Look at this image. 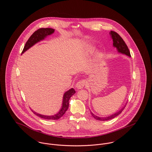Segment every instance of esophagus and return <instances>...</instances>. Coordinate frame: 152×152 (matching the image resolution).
Here are the masks:
<instances>
[{"instance_id":"34e87169","label":"esophagus","mask_w":152,"mask_h":152,"mask_svg":"<svg viewBox=\"0 0 152 152\" xmlns=\"http://www.w3.org/2000/svg\"><path fill=\"white\" fill-rule=\"evenodd\" d=\"M86 80H80V81H78L77 84H76V88L78 89H82L84 87H85V85H86Z\"/></svg>"}]
</instances>
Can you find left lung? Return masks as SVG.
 Returning a JSON list of instances; mask_svg holds the SVG:
<instances>
[{
    "instance_id": "left-lung-1",
    "label": "left lung",
    "mask_w": 152,
    "mask_h": 152,
    "mask_svg": "<svg viewBox=\"0 0 152 152\" xmlns=\"http://www.w3.org/2000/svg\"><path fill=\"white\" fill-rule=\"evenodd\" d=\"M111 37L113 40V45L115 47H116L119 53H121L122 54H126V56L131 57L130 56V51L129 50L127 46V45L125 43V42L124 41V40L122 39V38L115 31H110V32L109 33ZM126 107V105L125 107H124V108L121 109L120 110H119L118 112H116L115 113L109 116L108 117H99L97 116L96 115H95L92 112H91L92 116L96 120L98 121H108L110 119H112L114 118H115L116 116H117L118 115H119L122 112V110L124 109L125 107Z\"/></svg>"
}]
</instances>
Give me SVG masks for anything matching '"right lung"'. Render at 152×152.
Segmentation results:
<instances>
[{
  "mask_svg": "<svg viewBox=\"0 0 152 152\" xmlns=\"http://www.w3.org/2000/svg\"><path fill=\"white\" fill-rule=\"evenodd\" d=\"M54 32V29L51 28H41L36 30L33 33V34L30 37L27 42L25 44L24 48L23 50L22 53L25 52L26 50H27L28 48H30L31 47H32L35 44L39 42L40 41L44 39L45 37H46L48 35H51ZM75 93V91L73 88H71L66 92H65L63 96V104H62V108L60 110V111L56 115H52V116H45L39 113H37V112L33 111L32 112L36 114L37 116L43 118L45 119H48V120H57L61 118L63 115L65 113L66 110L69 107V98Z\"/></svg>",
  "mask_w": 152,
  "mask_h": 152,
  "instance_id": "add662e5",
  "label": "right lung"
}]
</instances>
